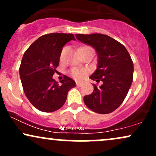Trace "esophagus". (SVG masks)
Instances as JSON below:
<instances>
[{"label":"esophagus","instance_id":"1","mask_svg":"<svg viewBox=\"0 0 156 156\" xmlns=\"http://www.w3.org/2000/svg\"><path fill=\"white\" fill-rule=\"evenodd\" d=\"M82 83H80V82H76V86H78V87H80V86H82Z\"/></svg>","mask_w":156,"mask_h":156}]
</instances>
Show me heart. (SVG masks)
<instances>
[{
    "label": "heart",
    "mask_w": 156,
    "mask_h": 156,
    "mask_svg": "<svg viewBox=\"0 0 156 156\" xmlns=\"http://www.w3.org/2000/svg\"><path fill=\"white\" fill-rule=\"evenodd\" d=\"M66 49L67 48H64L63 50H62V53H61V58L63 57V55L65 53ZM87 74V71L85 70V69H78V68H73L70 70V75L73 78H76V79H81L83 78Z\"/></svg>",
    "instance_id": "1"
}]
</instances>
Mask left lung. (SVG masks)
<instances>
[{
	"mask_svg": "<svg viewBox=\"0 0 156 156\" xmlns=\"http://www.w3.org/2000/svg\"><path fill=\"white\" fill-rule=\"evenodd\" d=\"M80 42L92 46L98 55V68L90 78L103 81L83 98L86 105L94 112L105 114L115 111L124 101L133 81V63L127 49L118 41L101 34H76Z\"/></svg>",
	"mask_w": 156,
	"mask_h": 156,
	"instance_id": "left-lung-1",
	"label": "left lung"
}]
</instances>
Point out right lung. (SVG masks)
<instances>
[{
  "mask_svg": "<svg viewBox=\"0 0 156 156\" xmlns=\"http://www.w3.org/2000/svg\"><path fill=\"white\" fill-rule=\"evenodd\" d=\"M76 40L72 34L52 33L37 39L26 50L20 66V76L25 94L36 108L53 112L63 106L76 82L64 76L61 84L53 78L59 64L64 44Z\"/></svg>",
  "mask_w": 156,
  "mask_h": 156,
  "instance_id": "obj_1",
  "label": "right lung"
}]
</instances>
